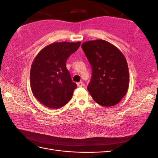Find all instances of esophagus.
<instances>
[{"label": "esophagus", "mask_w": 158, "mask_h": 158, "mask_svg": "<svg viewBox=\"0 0 158 158\" xmlns=\"http://www.w3.org/2000/svg\"><path fill=\"white\" fill-rule=\"evenodd\" d=\"M82 85H83L82 82H78V83H77V86H78V87H82Z\"/></svg>", "instance_id": "obj_1"}]
</instances>
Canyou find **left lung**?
Listing matches in <instances>:
<instances>
[{
	"mask_svg": "<svg viewBox=\"0 0 158 158\" xmlns=\"http://www.w3.org/2000/svg\"><path fill=\"white\" fill-rule=\"evenodd\" d=\"M82 48L92 66L88 90L94 101L103 107L115 106L127 93L129 73L122 52L103 40L84 42Z\"/></svg>",
	"mask_w": 158,
	"mask_h": 158,
	"instance_id": "obj_1",
	"label": "left lung"
}]
</instances>
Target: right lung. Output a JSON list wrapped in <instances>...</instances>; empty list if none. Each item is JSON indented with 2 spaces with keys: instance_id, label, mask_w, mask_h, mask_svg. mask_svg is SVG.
I'll use <instances>...</instances> for the list:
<instances>
[{
  "instance_id": "obj_1",
  "label": "right lung",
  "mask_w": 158,
  "mask_h": 158,
  "mask_svg": "<svg viewBox=\"0 0 158 158\" xmlns=\"http://www.w3.org/2000/svg\"><path fill=\"white\" fill-rule=\"evenodd\" d=\"M81 42H55L43 48L31 67L30 86L35 98L45 106L59 109L67 103L77 87L66 62Z\"/></svg>"
}]
</instances>
